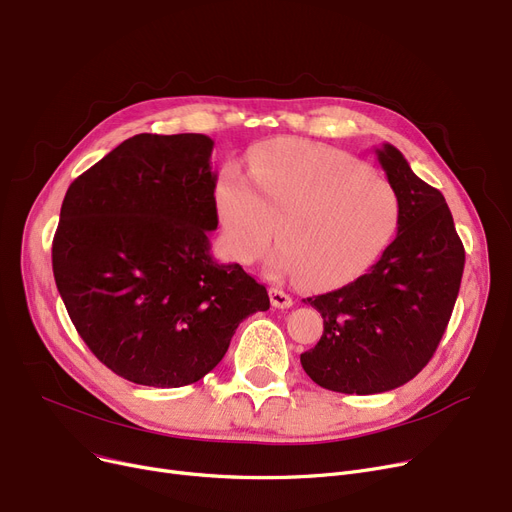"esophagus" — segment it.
<instances>
[{
  "label": "esophagus",
  "mask_w": 512,
  "mask_h": 512,
  "mask_svg": "<svg viewBox=\"0 0 512 512\" xmlns=\"http://www.w3.org/2000/svg\"><path fill=\"white\" fill-rule=\"evenodd\" d=\"M270 299H272V305L276 307V309H288V307H292V297L288 292H284V290H280V288H270Z\"/></svg>",
  "instance_id": "34e87169"
}]
</instances>
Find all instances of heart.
<instances>
[{"mask_svg":"<svg viewBox=\"0 0 512 512\" xmlns=\"http://www.w3.org/2000/svg\"><path fill=\"white\" fill-rule=\"evenodd\" d=\"M249 182L226 168L215 184V209L240 263L267 259L276 278L305 286L353 282L390 245L400 220L394 186L336 149L282 139L261 145L249 161Z\"/></svg>","mask_w":512,"mask_h":512,"instance_id":"obj_1","label":"heart"}]
</instances>
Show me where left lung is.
I'll return each mask as SVG.
<instances>
[{"mask_svg":"<svg viewBox=\"0 0 512 512\" xmlns=\"http://www.w3.org/2000/svg\"><path fill=\"white\" fill-rule=\"evenodd\" d=\"M375 155L398 195V234L365 276L303 301L324 317V334L301 365L342 394H380L415 378L442 340L465 267L444 195L394 145Z\"/></svg>","mask_w":512,"mask_h":512,"instance_id":"8db88e82","label":"left lung"}]
</instances>
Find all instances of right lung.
<instances>
[{"label": "right lung", "instance_id": "obj_1", "mask_svg": "<svg viewBox=\"0 0 512 512\" xmlns=\"http://www.w3.org/2000/svg\"><path fill=\"white\" fill-rule=\"evenodd\" d=\"M213 141L137 134L80 174L62 203L51 263L80 338L120 378L199 382L245 317L270 297L238 263H218Z\"/></svg>", "mask_w": 512, "mask_h": 512}]
</instances>
